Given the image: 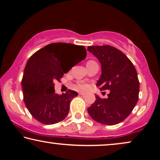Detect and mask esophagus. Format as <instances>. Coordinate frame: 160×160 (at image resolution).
Returning <instances> with one entry per match:
<instances>
[{
    "label": "esophagus",
    "instance_id": "obj_1",
    "mask_svg": "<svg viewBox=\"0 0 160 160\" xmlns=\"http://www.w3.org/2000/svg\"><path fill=\"white\" fill-rule=\"evenodd\" d=\"M79 95H82V96H84L85 95H86V94H85L84 92H80V93H79Z\"/></svg>",
    "mask_w": 160,
    "mask_h": 160
}]
</instances>
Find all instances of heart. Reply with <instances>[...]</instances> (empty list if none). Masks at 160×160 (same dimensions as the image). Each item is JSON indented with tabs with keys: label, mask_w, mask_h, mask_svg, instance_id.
Masks as SVG:
<instances>
[{
	"label": "heart",
	"mask_w": 160,
	"mask_h": 160,
	"mask_svg": "<svg viewBox=\"0 0 160 160\" xmlns=\"http://www.w3.org/2000/svg\"><path fill=\"white\" fill-rule=\"evenodd\" d=\"M78 88L83 89L86 88V86H85L84 84H79V85H78Z\"/></svg>",
	"instance_id": "b5f03b06"
}]
</instances>
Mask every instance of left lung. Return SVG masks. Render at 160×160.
Returning a JSON list of instances; mask_svg holds the SVG:
<instances>
[{
  "instance_id": "left-lung-1",
  "label": "left lung",
  "mask_w": 160,
  "mask_h": 160,
  "mask_svg": "<svg viewBox=\"0 0 160 160\" xmlns=\"http://www.w3.org/2000/svg\"><path fill=\"white\" fill-rule=\"evenodd\" d=\"M87 50L101 65V75L96 86L101 90H110L104 99L96 95L95 102L87 111L100 124H119L130 115L138 100L140 86L136 70L125 54L111 46H91Z\"/></svg>"
}]
</instances>
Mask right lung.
I'll use <instances>...</instances> for the list:
<instances>
[{
  "label": "right lung",
  "instance_id": "obj_1",
  "mask_svg": "<svg viewBox=\"0 0 160 160\" xmlns=\"http://www.w3.org/2000/svg\"><path fill=\"white\" fill-rule=\"evenodd\" d=\"M86 56L84 46L54 43L39 49L29 58L24 70L22 87L25 106L36 120L53 124L67 117L70 102L78 93L68 89L58 95L54 82L71 70L74 59L77 64Z\"/></svg>",
  "mask_w": 160,
  "mask_h": 160
}]
</instances>
